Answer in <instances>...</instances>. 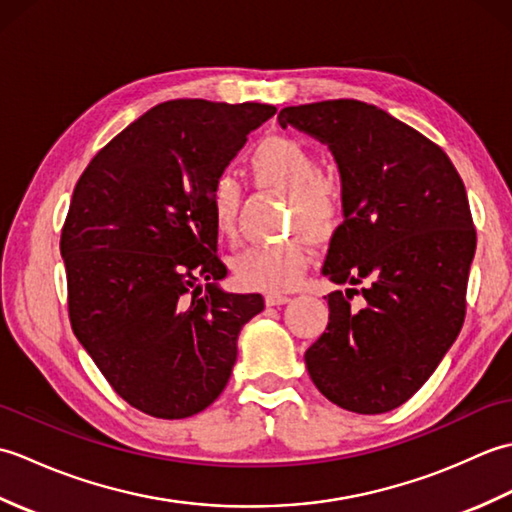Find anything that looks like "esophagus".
Wrapping results in <instances>:
<instances>
[{
  "label": "esophagus",
  "mask_w": 512,
  "mask_h": 512,
  "mask_svg": "<svg viewBox=\"0 0 512 512\" xmlns=\"http://www.w3.org/2000/svg\"><path fill=\"white\" fill-rule=\"evenodd\" d=\"M290 297L281 295V292H268L266 295V306H281V303H288Z\"/></svg>",
  "instance_id": "1"
}]
</instances>
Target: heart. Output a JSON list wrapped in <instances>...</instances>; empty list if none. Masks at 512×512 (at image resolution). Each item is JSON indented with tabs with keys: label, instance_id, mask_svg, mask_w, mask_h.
Listing matches in <instances>:
<instances>
[{
	"label": "heart",
	"instance_id": "obj_1",
	"mask_svg": "<svg viewBox=\"0 0 512 512\" xmlns=\"http://www.w3.org/2000/svg\"><path fill=\"white\" fill-rule=\"evenodd\" d=\"M250 178L266 189L290 198L288 228L325 242L343 220L345 198L341 184L323 176L317 151L295 136H266L246 158ZM242 187L231 176L213 178L209 211L217 237L233 242L237 237ZM308 264V239L299 235L273 246H248L233 259V275L244 288L279 292L299 281Z\"/></svg>",
	"mask_w": 512,
	"mask_h": 512
}]
</instances>
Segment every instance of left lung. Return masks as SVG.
<instances>
[{"mask_svg": "<svg viewBox=\"0 0 512 512\" xmlns=\"http://www.w3.org/2000/svg\"><path fill=\"white\" fill-rule=\"evenodd\" d=\"M279 125L328 143L343 180L345 220L323 275L350 288L328 295V328L303 356L308 374L347 411L396 409L436 372L466 317L477 233L464 182L440 145L376 105L284 107Z\"/></svg>", "mask_w": 512, "mask_h": 512, "instance_id": "1", "label": "left lung"}]
</instances>
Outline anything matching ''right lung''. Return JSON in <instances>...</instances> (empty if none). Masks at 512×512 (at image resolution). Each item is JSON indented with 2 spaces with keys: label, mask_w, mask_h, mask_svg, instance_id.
<instances>
[{
  "label": "right lung",
  "mask_w": 512,
  "mask_h": 512,
  "mask_svg": "<svg viewBox=\"0 0 512 512\" xmlns=\"http://www.w3.org/2000/svg\"><path fill=\"white\" fill-rule=\"evenodd\" d=\"M266 103L167 101L114 136L76 182L61 228L72 332L134 409L180 420L222 394L262 295H228L209 187Z\"/></svg>",
  "instance_id": "add662e5"
}]
</instances>
